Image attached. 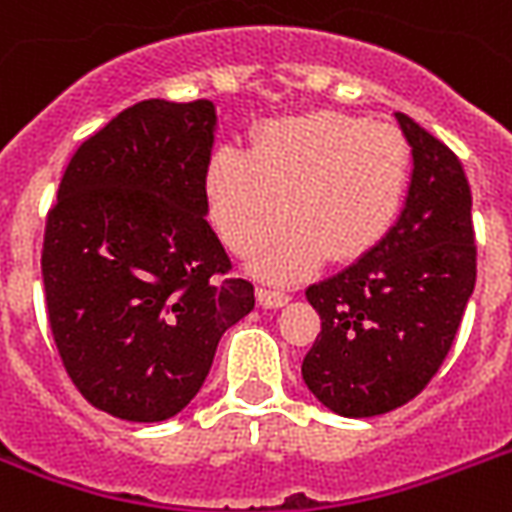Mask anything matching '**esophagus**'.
<instances>
[{"instance_id": "1", "label": "esophagus", "mask_w": 512, "mask_h": 512, "mask_svg": "<svg viewBox=\"0 0 512 512\" xmlns=\"http://www.w3.org/2000/svg\"><path fill=\"white\" fill-rule=\"evenodd\" d=\"M257 303L263 308H282L290 303V295H287V292L265 290V287H260V290H257Z\"/></svg>"}]
</instances>
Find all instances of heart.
Masks as SVG:
<instances>
[{"label": "heart", "instance_id": "b5f03b06", "mask_svg": "<svg viewBox=\"0 0 512 512\" xmlns=\"http://www.w3.org/2000/svg\"><path fill=\"white\" fill-rule=\"evenodd\" d=\"M413 174L411 144L397 128L317 109L273 117L252 150L217 147L204 169L214 228L236 255L252 257L290 217L287 233L257 263L268 282H295L325 263L360 260L392 233Z\"/></svg>", "mask_w": 512, "mask_h": 512}]
</instances>
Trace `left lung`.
<instances>
[{
	"label": "left lung",
	"mask_w": 512,
	"mask_h": 512,
	"mask_svg": "<svg viewBox=\"0 0 512 512\" xmlns=\"http://www.w3.org/2000/svg\"><path fill=\"white\" fill-rule=\"evenodd\" d=\"M395 117L413 152L400 220L373 252L306 290L322 333L300 373L319 403L349 419L419 395L475 290L473 195L462 163L411 117Z\"/></svg>",
	"instance_id": "8db88e82"
}]
</instances>
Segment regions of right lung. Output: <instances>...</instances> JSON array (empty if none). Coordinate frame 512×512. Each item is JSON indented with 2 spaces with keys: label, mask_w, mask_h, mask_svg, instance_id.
<instances>
[{
  "label": "right lung",
  "mask_w": 512,
  "mask_h": 512,
  "mask_svg": "<svg viewBox=\"0 0 512 512\" xmlns=\"http://www.w3.org/2000/svg\"><path fill=\"white\" fill-rule=\"evenodd\" d=\"M212 101L147 99L80 144L50 209L42 279L74 386L117 419L166 421L255 308L206 222Z\"/></svg>",
  "instance_id": "obj_1"
}]
</instances>
